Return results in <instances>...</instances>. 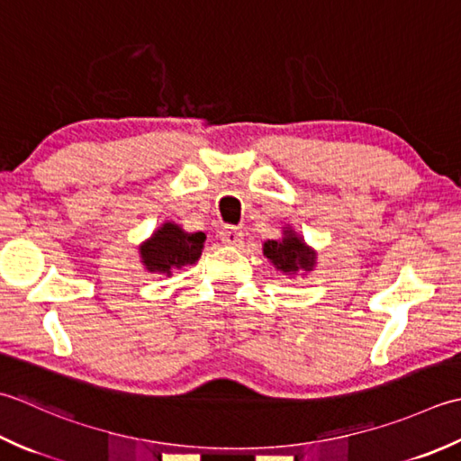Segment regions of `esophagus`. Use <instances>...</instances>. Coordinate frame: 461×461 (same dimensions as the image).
<instances>
[{
	"mask_svg": "<svg viewBox=\"0 0 461 461\" xmlns=\"http://www.w3.org/2000/svg\"><path fill=\"white\" fill-rule=\"evenodd\" d=\"M219 237H221V240L224 244H229V247H239V244L242 242L244 234H242V230L239 227H224L219 232Z\"/></svg>",
	"mask_w": 461,
	"mask_h": 461,
	"instance_id": "34e87169",
	"label": "esophagus"
}]
</instances>
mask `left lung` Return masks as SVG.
Masks as SVG:
<instances>
[{"label": "left lung", "mask_w": 461, "mask_h": 461, "mask_svg": "<svg viewBox=\"0 0 461 461\" xmlns=\"http://www.w3.org/2000/svg\"><path fill=\"white\" fill-rule=\"evenodd\" d=\"M265 257L285 275H296L298 270H312L316 265V252L306 247L293 229L283 230V239L267 240L262 244Z\"/></svg>", "instance_id": "left-lung-1"}]
</instances>
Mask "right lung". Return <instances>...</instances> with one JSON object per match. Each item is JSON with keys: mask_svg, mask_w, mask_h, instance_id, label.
Wrapping results in <instances>:
<instances>
[{"mask_svg": "<svg viewBox=\"0 0 461 461\" xmlns=\"http://www.w3.org/2000/svg\"><path fill=\"white\" fill-rule=\"evenodd\" d=\"M204 232H185L175 222H165L139 247L140 262L149 272L171 275L173 268L194 265L204 247Z\"/></svg>", "mask_w": 461, "mask_h": 461, "instance_id": "1", "label": "right lung"}]
</instances>
